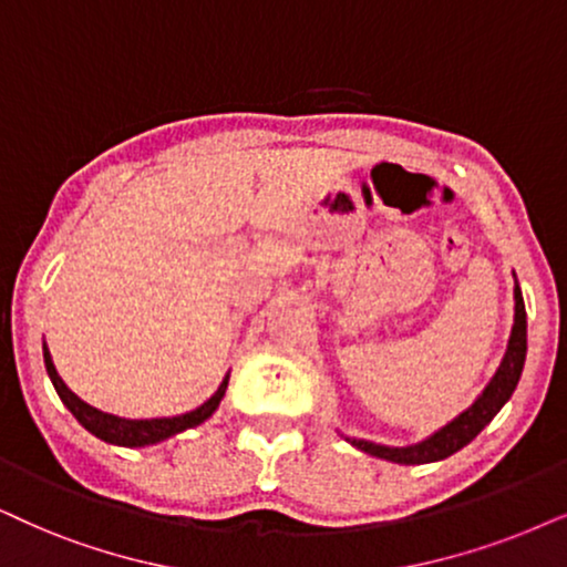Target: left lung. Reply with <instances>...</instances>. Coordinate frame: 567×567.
<instances>
[{
    "label": "left lung",
    "mask_w": 567,
    "mask_h": 567,
    "mask_svg": "<svg viewBox=\"0 0 567 567\" xmlns=\"http://www.w3.org/2000/svg\"><path fill=\"white\" fill-rule=\"evenodd\" d=\"M523 361H526V306H523L520 288L515 285V324L511 332V342H507V353L503 358V363H499L497 374H494L492 382L486 384L482 398H478L468 411L457 415L453 424L440 429L434 436H429V440L421 444H413V447H384V444L363 440H350V444H355L358 450H363V453L374 457H384V461L403 465L444 461V457L457 453V450L474 440L494 415H497L499 408L507 403V398L513 395L515 384H518L520 379Z\"/></svg>",
    "instance_id": "left-lung-1"
}]
</instances>
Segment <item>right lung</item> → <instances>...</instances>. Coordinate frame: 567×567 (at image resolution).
<instances>
[{
    "label": "right lung",
    "instance_id": "add662e5",
    "mask_svg": "<svg viewBox=\"0 0 567 567\" xmlns=\"http://www.w3.org/2000/svg\"><path fill=\"white\" fill-rule=\"evenodd\" d=\"M44 363H47L49 377H52L56 395H60L62 403L70 408V413H73L91 434H96L99 440L112 442V444H123V447H143V444H156V442L167 440V436H172V434H181V432H185V429L204 424V421L209 419L214 411H217L219 400L225 398V390H227V377H225V382L219 384V390L214 392V395L206 400L204 405L196 408V411H190L185 415H172V419L131 421V419H117V415L96 411V408L83 403L75 392H70L68 384H64L60 374H56L52 355H49L47 346H44Z\"/></svg>",
    "mask_w": 567,
    "mask_h": 567
}]
</instances>
